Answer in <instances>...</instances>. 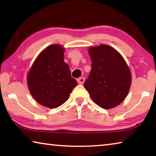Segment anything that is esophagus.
Wrapping results in <instances>:
<instances>
[{"mask_svg": "<svg viewBox=\"0 0 156 156\" xmlns=\"http://www.w3.org/2000/svg\"><path fill=\"white\" fill-rule=\"evenodd\" d=\"M77 82L78 84H83L84 82V78L83 77H80L77 79Z\"/></svg>", "mask_w": 156, "mask_h": 156, "instance_id": "34e87169", "label": "esophagus"}]
</instances>
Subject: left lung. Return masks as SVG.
<instances>
[{
    "mask_svg": "<svg viewBox=\"0 0 156 156\" xmlns=\"http://www.w3.org/2000/svg\"><path fill=\"white\" fill-rule=\"evenodd\" d=\"M91 69L84 87L99 107L111 109L120 105L128 94L130 70L122 56L106 44L89 49Z\"/></svg>",
    "mask_w": 156,
    "mask_h": 156,
    "instance_id": "left-lung-1",
    "label": "left lung"
}]
</instances>
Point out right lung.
<instances>
[{"instance_id":"right-lung-1","label":"right lung","mask_w":156,"mask_h":156,"mask_svg":"<svg viewBox=\"0 0 156 156\" xmlns=\"http://www.w3.org/2000/svg\"><path fill=\"white\" fill-rule=\"evenodd\" d=\"M64 49L52 44L42 51L27 76L31 94L39 104L49 108L62 105L69 97L77 82L64 62Z\"/></svg>"}]
</instances>
